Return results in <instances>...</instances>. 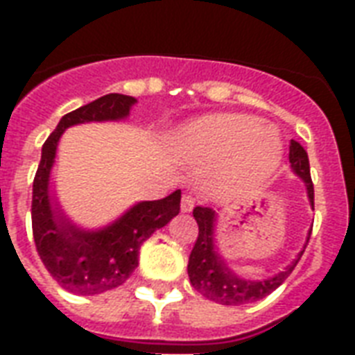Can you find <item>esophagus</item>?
<instances>
[{
  "mask_svg": "<svg viewBox=\"0 0 355 355\" xmlns=\"http://www.w3.org/2000/svg\"><path fill=\"white\" fill-rule=\"evenodd\" d=\"M193 197L191 195H182V200H180V210H182V214H189V211L193 210Z\"/></svg>",
  "mask_w": 355,
  "mask_h": 355,
  "instance_id": "34e87169",
  "label": "esophagus"
}]
</instances>
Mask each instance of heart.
<instances>
[{
  "label": "heart",
  "instance_id": "b5f03b06",
  "mask_svg": "<svg viewBox=\"0 0 355 355\" xmlns=\"http://www.w3.org/2000/svg\"><path fill=\"white\" fill-rule=\"evenodd\" d=\"M175 153L197 166H217L211 188H245L263 182L282 158L272 127L245 114H211L173 134Z\"/></svg>",
  "mask_w": 355,
  "mask_h": 355
}]
</instances>
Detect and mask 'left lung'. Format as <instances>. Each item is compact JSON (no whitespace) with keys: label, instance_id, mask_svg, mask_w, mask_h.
Returning <instances> with one entry per match:
<instances>
[{"label":"left lung","instance_id":"left-lung-1","mask_svg":"<svg viewBox=\"0 0 355 355\" xmlns=\"http://www.w3.org/2000/svg\"><path fill=\"white\" fill-rule=\"evenodd\" d=\"M289 164H291L293 175H297L306 186L309 206L313 210V182H311V175H309L308 153L295 139H291V145H289ZM193 217L199 225V237H197L193 250L189 254V282L202 297L223 304V306H241V304L256 302L259 298L270 295L276 287L286 282L287 276L291 275V270L298 263V259L304 254V248L308 245L309 236H311V230H309L302 250L297 254V258L293 259L286 269L269 276V278H263V280H250V278H243L237 275L217 248L216 228L217 217H219L217 211L211 208L197 206L193 210Z\"/></svg>","mask_w":355,"mask_h":355}]
</instances>
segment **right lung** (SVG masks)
<instances>
[{"instance_id":"obj_1","label":"right lung","mask_w":355,"mask_h":355,"mask_svg":"<svg viewBox=\"0 0 355 355\" xmlns=\"http://www.w3.org/2000/svg\"><path fill=\"white\" fill-rule=\"evenodd\" d=\"M136 97L108 94L60 118L42 147L33 182V236L51 276L73 295H99L121 286L138 267L139 247L180 211V189L160 200H139L99 228L80 227L64 211L51 180L57 149L66 128L85 123L125 121Z\"/></svg>"}]
</instances>
